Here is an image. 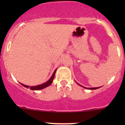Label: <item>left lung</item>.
Returning <instances> with one entry per match:
<instances>
[{
    "label": "left lung",
    "mask_w": 125,
    "mask_h": 125,
    "mask_svg": "<svg viewBox=\"0 0 125 125\" xmlns=\"http://www.w3.org/2000/svg\"><path fill=\"white\" fill-rule=\"evenodd\" d=\"M79 85H80V84H79ZM80 86H81V85H80ZM83 88H86V89H98V88H85V87H84V86H83Z\"/></svg>",
    "instance_id": "obj_1"
}]
</instances>
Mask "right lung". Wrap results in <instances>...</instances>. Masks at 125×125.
Wrapping results in <instances>:
<instances>
[{
	"label": "right lung",
	"instance_id": "obj_1",
	"mask_svg": "<svg viewBox=\"0 0 125 125\" xmlns=\"http://www.w3.org/2000/svg\"><path fill=\"white\" fill-rule=\"evenodd\" d=\"M56 71H54V73H53L52 76H51V78H50V79H49V80L47 81V82L45 83L44 84H42L41 85H38V86H26V85H24V84H21L22 86H24V87H26V88H29L30 89H32V90H39V89H43V88H46V87L49 86V85L51 84V83H52V81L53 79H54V76H55V73H56Z\"/></svg>",
	"mask_w": 125,
	"mask_h": 125
}]
</instances>
